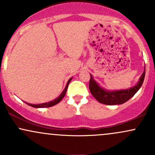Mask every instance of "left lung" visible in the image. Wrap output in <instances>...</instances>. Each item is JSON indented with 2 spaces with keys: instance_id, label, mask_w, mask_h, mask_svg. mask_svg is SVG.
Instances as JSON below:
<instances>
[{
  "instance_id": "obj_1",
  "label": "left lung",
  "mask_w": 155,
  "mask_h": 155,
  "mask_svg": "<svg viewBox=\"0 0 155 155\" xmlns=\"http://www.w3.org/2000/svg\"><path fill=\"white\" fill-rule=\"evenodd\" d=\"M145 69L146 68L136 86L130 89H127V90H113V91L106 90L103 89L93 79V77L90 74V84H89V88H90V92L96 100L101 104L110 105V106L124 104V103L130 100L142 86L145 77Z\"/></svg>"
}]
</instances>
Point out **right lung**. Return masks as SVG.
Here are the masks:
<instances>
[{"label":"right lung","mask_w":155,"mask_h":155,"mask_svg":"<svg viewBox=\"0 0 155 155\" xmlns=\"http://www.w3.org/2000/svg\"><path fill=\"white\" fill-rule=\"evenodd\" d=\"M71 79H72V78H71V79L68 81L66 86H65V87L63 90V91L62 92V93L60 94L59 97H57V98L54 99V100L49 101V102H47V103H44V104H28V103H26V102L25 103L28 105H29V106H31L33 108H48V107H51V106H54V105L58 104V103H60V101H61L62 99L64 97V96H65V93H66L68 87L69 83H70V81H71Z\"/></svg>","instance_id":"1"}]
</instances>
